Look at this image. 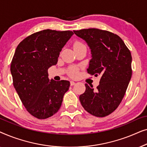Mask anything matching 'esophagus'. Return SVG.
I'll use <instances>...</instances> for the list:
<instances>
[{"label": "esophagus", "instance_id": "1", "mask_svg": "<svg viewBox=\"0 0 147 147\" xmlns=\"http://www.w3.org/2000/svg\"><path fill=\"white\" fill-rule=\"evenodd\" d=\"M76 84V82H73V81H71L70 82V85L71 86H74Z\"/></svg>", "mask_w": 147, "mask_h": 147}]
</instances>
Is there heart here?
<instances>
[{"instance_id": "heart-1", "label": "heart", "mask_w": 147, "mask_h": 147, "mask_svg": "<svg viewBox=\"0 0 147 147\" xmlns=\"http://www.w3.org/2000/svg\"><path fill=\"white\" fill-rule=\"evenodd\" d=\"M82 45H84V44H82L81 42L76 41L74 43V48L80 47V46H82ZM69 74H70V76H72V77H75V76L78 75L77 69H76V68H73V69H71L69 71Z\"/></svg>"}]
</instances>
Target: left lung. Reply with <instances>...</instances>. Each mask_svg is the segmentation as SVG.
I'll list each match as a JSON object with an SVG mask.
<instances>
[{"label": "left lung", "mask_w": 147, "mask_h": 147, "mask_svg": "<svg viewBox=\"0 0 147 147\" xmlns=\"http://www.w3.org/2000/svg\"><path fill=\"white\" fill-rule=\"evenodd\" d=\"M91 49L88 74L101 78L96 89L86 84L80 96L82 106L97 117L113 112L124 98L132 76V56L124 41L116 34L98 29L74 31Z\"/></svg>", "instance_id": "left-lung-1"}]
</instances>
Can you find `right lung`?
<instances>
[{"label": "right lung", "instance_id": "1", "mask_svg": "<svg viewBox=\"0 0 147 147\" xmlns=\"http://www.w3.org/2000/svg\"><path fill=\"white\" fill-rule=\"evenodd\" d=\"M74 33L46 29L23 39L15 50L11 65L13 86L26 109L39 119L51 117L59 110L69 90L67 80L50 81L48 69Z\"/></svg>", "mask_w": 147, "mask_h": 147}]
</instances>
